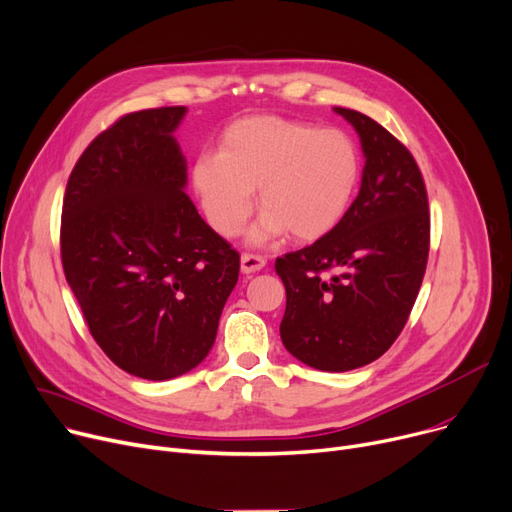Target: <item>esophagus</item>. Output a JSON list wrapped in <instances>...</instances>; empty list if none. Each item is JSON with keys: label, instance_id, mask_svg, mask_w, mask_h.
<instances>
[{"label": "esophagus", "instance_id": "esophagus-1", "mask_svg": "<svg viewBox=\"0 0 512 512\" xmlns=\"http://www.w3.org/2000/svg\"><path fill=\"white\" fill-rule=\"evenodd\" d=\"M266 266V260L262 256H256V254H242V273L244 275H252V273H258V270H262Z\"/></svg>", "mask_w": 512, "mask_h": 512}]
</instances>
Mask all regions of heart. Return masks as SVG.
Instances as JSON below:
<instances>
[{
	"mask_svg": "<svg viewBox=\"0 0 512 512\" xmlns=\"http://www.w3.org/2000/svg\"><path fill=\"white\" fill-rule=\"evenodd\" d=\"M359 173V153L343 132L252 115L225 130L219 153L194 161L192 184L208 223L223 237L244 229L258 190L262 215L248 239L266 246L287 233L314 242L333 231L353 202Z\"/></svg>",
	"mask_w": 512,
	"mask_h": 512,
	"instance_id": "1",
	"label": "heart"
}]
</instances>
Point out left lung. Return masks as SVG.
<instances>
[{"mask_svg": "<svg viewBox=\"0 0 512 512\" xmlns=\"http://www.w3.org/2000/svg\"><path fill=\"white\" fill-rule=\"evenodd\" d=\"M335 113L362 144V188L333 231L275 264L287 293L281 341L322 372L368 366L395 343L430 250L428 194L409 150L372 117Z\"/></svg>", "mask_w": 512, "mask_h": 512, "instance_id": "1", "label": "left lung"}]
</instances>
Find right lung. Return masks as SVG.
<instances>
[{"instance_id": "right-lung-1", "label": "right lung", "mask_w": 512, "mask_h": 512, "mask_svg": "<svg viewBox=\"0 0 512 512\" xmlns=\"http://www.w3.org/2000/svg\"><path fill=\"white\" fill-rule=\"evenodd\" d=\"M186 107L144 109L99 134L64 196L62 262L90 335L144 380L194 370L213 349L239 254L190 196L173 132Z\"/></svg>"}]
</instances>
